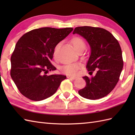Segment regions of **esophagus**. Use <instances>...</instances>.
Returning <instances> with one entry per match:
<instances>
[{
    "mask_svg": "<svg viewBox=\"0 0 135 135\" xmlns=\"http://www.w3.org/2000/svg\"><path fill=\"white\" fill-rule=\"evenodd\" d=\"M67 78L71 79H75V77L73 76H70V75H68L67 76Z\"/></svg>",
    "mask_w": 135,
    "mask_h": 135,
    "instance_id": "34e87169",
    "label": "esophagus"
}]
</instances>
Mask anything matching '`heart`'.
<instances>
[{"label": "heart", "instance_id": "obj_1", "mask_svg": "<svg viewBox=\"0 0 135 135\" xmlns=\"http://www.w3.org/2000/svg\"><path fill=\"white\" fill-rule=\"evenodd\" d=\"M74 49L76 51L82 47H85V43L84 40L79 37H74L71 41ZM59 46V44L57 45L56 48ZM79 69V65L75 63H71L65 65L61 67V71L64 74L68 75H75L76 74Z\"/></svg>", "mask_w": 135, "mask_h": 135}]
</instances>
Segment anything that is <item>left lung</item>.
Here are the masks:
<instances>
[{
  "instance_id": "left-lung-1",
  "label": "left lung",
  "mask_w": 135,
  "mask_h": 135,
  "mask_svg": "<svg viewBox=\"0 0 135 135\" xmlns=\"http://www.w3.org/2000/svg\"><path fill=\"white\" fill-rule=\"evenodd\" d=\"M75 33L86 40L90 47L86 67L91 76H83L86 85L78 93L88 99H101L110 93L118 82L124 65L121 47L115 37L103 28L78 27L74 29Z\"/></svg>"
}]
</instances>
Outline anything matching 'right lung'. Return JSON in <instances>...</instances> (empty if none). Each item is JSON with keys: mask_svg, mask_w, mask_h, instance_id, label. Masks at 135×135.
Segmentation results:
<instances>
[{"mask_svg": "<svg viewBox=\"0 0 135 135\" xmlns=\"http://www.w3.org/2000/svg\"><path fill=\"white\" fill-rule=\"evenodd\" d=\"M73 31V28L44 27L31 31L20 38L11 57L10 75L22 95L40 101L55 93L66 76L45 74L56 70L50 62L54 49Z\"/></svg>", "mask_w": 135, "mask_h": 135, "instance_id": "obj_1", "label": "right lung"}]
</instances>
